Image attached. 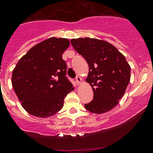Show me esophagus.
<instances>
[{"mask_svg":"<svg viewBox=\"0 0 153 153\" xmlns=\"http://www.w3.org/2000/svg\"><path fill=\"white\" fill-rule=\"evenodd\" d=\"M82 79L81 77L79 76H77L76 77V83L78 84V85H79V84H81V83H82Z\"/></svg>","mask_w":153,"mask_h":153,"instance_id":"obj_1","label":"esophagus"}]
</instances>
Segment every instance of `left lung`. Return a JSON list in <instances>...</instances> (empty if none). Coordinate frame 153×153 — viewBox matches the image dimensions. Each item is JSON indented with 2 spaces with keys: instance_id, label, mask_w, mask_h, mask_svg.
I'll use <instances>...</instances> for the list:
<instances>
[{
  "instance_id": "8db88e82",
  "label": "left lung",
  "mask_w": 153,
  "mask_h": 153,
  "mask_svg": "<svg viewBox=\"0 0 153 153\" xmlns=\"http://www.w3.org/2000/svg\"><path fill=\"white\" fill-rule=\"evenodd\" d=\"M74 50L86 60L89 73L86 81L93 90V99L85 104L92 113L102 114L116 106L131 79L126 57L109 42L90 38L71 39Z\"/></svg>"
}]
</instances>
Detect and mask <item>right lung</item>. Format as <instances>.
Returning <instances> with one entry per match:
<instances>
[{
	"label": "right lung",
	"mask_w": 153,
	"mask_h": 153,
	"mask_svg": "<svg viewBox=\"0 0 153 153\" xmlns=\"http://www.w3.org/2000/svg\"><path fill=\"white\" fill-rule=\"evenodd\" d=\"M67 39L52 37L33 47L13 70L11 83L22 107L38 117H48L63 108L74 90L62 58L69 46Z\"/></svg>",
	"instance_id": "right-lung-1"
}]
</instances>
